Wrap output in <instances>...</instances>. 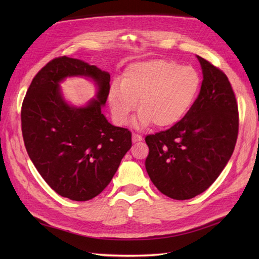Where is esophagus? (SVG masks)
Listing matches in <instances>:
<instances>
[{"label":"esophagus","instance_id":"obj_1","mask_svg":"<svg viewBox=\"0 0 259 259\" xmlns=\"http://www.w3.org/2000/svg\"><path fill=\"white\" fill-rule=\"evenodd\" d=\"M142 140V137L140 135H137V134H133V141L134 142H138Z\"/></svg>","mask_w":259,"mask_h":259}]
</instances>
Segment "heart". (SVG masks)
Instances as JSON below:
<instances>
[{"mask_svg":"<svg viewBox=\"0 0 259 259\" xmlns=\"http://www.w3.org/2000/svg\"><path fill=\"white\" fill-rule=\"evenodd\" d=\"M201 78L192 67L163 59L131 63L122 81H114L108 101L114 120L123 124L139 100L138 126L169 128L183 120L199 95Z\"/></svg>","mask_w":259,"mask_h":259,"instance_id":"b5f03b06","label":"heart"}]
</instances>
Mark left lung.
<instances>
[{
	"mask_svg": "<svg viewBox=\"0 0 259 259\" xmlns=\"http://www.w3.org/2000/svg\"><path fill=\"white\" fill-rule=\"evenodd\" d=\"M202 70L198 98L186 117L146 137V170L158 190L186 200L207 190L232 157L238 136V107L222 70L197 56Z\"/></svg>",
	"mask_w": 259,
	"mask_h": 259,
	"instance_id": "left-lung-1",
	"label": "left lung"
}]
</instances>
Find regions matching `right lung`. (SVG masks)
I'll return each mask as SVG.
<instances>
[{
	"mask_svg": "<svg viewBox=\"0 0 259 259\" xmlns=\"http://www.w3.org/2000/svg\"><path fill=\"white\" fill-rule=\"evenodd\" d=\"M70 76L95 82L96 98L83 107L65 101L59 83ZM110 74L82 60L53 59L33 78L22 103V135L27 155L60 196L85 201L98 196L117 172L133 142L128 129L101 112Z\"/></svg>",
	"mask_w": 259,
	"mask_h": 259,
	"instance_id": "right-lung-1",
	"label": "right lung"
}]
</instances>
